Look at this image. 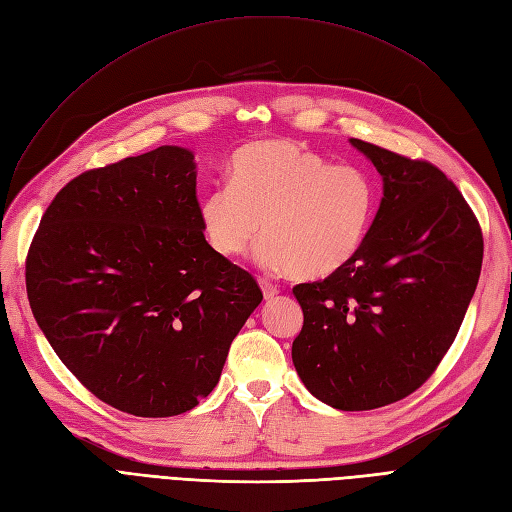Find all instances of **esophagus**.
I'll return each instance as SVG.
<instances>
[{
    "label": "esophagus",
    "instance_id": "obj_1",
    "mask_svg": "<svg viewBox=\"0 0 512 512\" xmlns=\"http://www.w3.org/2000/svg\"><path fill=\"white\" fill-rule=\"evenodd\" d=\"M260 288H262V294H265V299H267V301L275 299L277 294H280V288H277L275 284H269L267 280H260Z\"/></svg>",
    "mask_w": 512,
    "mask_h": 512
}]
</instances>
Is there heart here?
Returning <instances> with one entry per match:
<instances>
[{"mask_svg": "<svg viewBox=\"0 0 512 512\" xmlns=\"http://www.w3.org/2000/svg\"><path fill=\"white\" fill-rule=\"evenodd\" d=\"M376 211L363 168L335 164L292 141H258L230 160L228 183L198 205L200 228L220 258L243 256L260 235L262 267L320 280L361 250Z\"/></svg>", "mask_w": 512, "mask_h": 512, "instance_id": "1", "label": "heart"}]
</instances>
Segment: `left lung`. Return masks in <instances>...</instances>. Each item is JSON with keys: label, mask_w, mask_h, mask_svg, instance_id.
<instances>
[{"label": "left lung", "mask_w": 512, "mask_h": 512, "mask_svg": "<svg viewBox=\"0 0 512 512\" xmlns=\"http://www.w3.org/2000/svg\"><path fill=\"white\" fill-rule=\"evenodd\" d=\"M382 175L361 250L320 282L292 288L303 329L292 363L307 391L356 412L414 393L455 342L483 265V232L438 166L359 138Z\"/></svg>", "instance_id": "8db88e82"}]
</instances>
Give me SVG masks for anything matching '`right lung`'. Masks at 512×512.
<instances>
[{
  "mask_svg": "<svg viewBox=\"0 0 512 512\" xmlns=\"http://www.w3.org/2000/svg\"><path fill=\"white\" fill-rule=\"evenodd\" d=\"M27 299L89 393L134 416L192 410L260 305L254 277L200 228L194 153L164 145L85 170L44 211Z\"/></svg>",
  "mask_w": 512,
  "mask_h": 512,
  "instance_id": "add662e5",
  "label": "right lung"
}]
</instances>
